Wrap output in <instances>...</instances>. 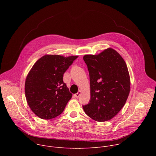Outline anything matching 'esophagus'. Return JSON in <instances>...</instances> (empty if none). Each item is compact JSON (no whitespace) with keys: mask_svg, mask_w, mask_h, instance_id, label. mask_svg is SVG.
Instances as JSON below:
<instances>
[{"mask_svg":"<svg viewBox=\"0 0 156 156\" xmlns=\"http://www.w3.org/2000/svg\"><path fill=\"white\" fill-rule=\"evenodd\" d=\"M81 94V90H80L76 94H75L74 96H75V97H76V98H78L80 96V94Z\"/></svg>","mask_w":156,"mask_h":156,"instance_id":"1","label":"esophagus"}]
</instances>
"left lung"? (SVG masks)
<instances>
[{"mask_svg":"<svg viewBox=\"0 0 156 156\" xmlns=\"http://www.w3.org/2000/svg\"><path fill=\"white\" fill-rule=\"evenodd\" d=\"M90 73L91 100L85 113L98 122L114 118L124 106L130 91V78L122 57L112 48L98 55H85Z\"/></svg>","mask_w":156,"mask_h":156,"instance_id":"obj_1","label":"left lung"}]
</instances>
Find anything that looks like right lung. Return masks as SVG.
Masks as SVG:
<instances>
[{
	"instance_id": "obj_1",
	"label": "right lung",
	"mask_w": 156,
	"mask_h": 156,
	"mask_svg": "<svg viewBox=\"0 0 156 156\" xmlns=\"http://www.w3.org/2000/svg\"><path fill=\"white\" fill-rule=\"evenodd\" d=\"M78 57L45 55L32 66L25 92L29 107L38 117L49 120L62 113L72 96L63 81V73Z\"/></svg>"
}]
</instances>
